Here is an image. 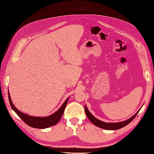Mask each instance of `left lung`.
<instances>
[{"instance_id":"left-lung-1","label":"left lung","mask_w":154,"mask_h":154,"mask_svg":"<svg viewBox=\"0 0 154 154\" xmlns=\"http://www.w3.org/2000/svg\"><path fill=\"white\" fill-rule=\"evenodd\" d=\"M85 113L86 115L88 117V118L89 119V120L91 122L94 124V125L97 126V127H99L101 128H103L105 130H118L119 128H122L124 127H125L126 125H127L128 124H129L135 118V117L137 116V114H138L139 111L137 112L135 114L134 116H133L132 118H130V119L125 121V122H119V123H105L101 122V121H100L99 119H96V118H94L93 116L88 110L87 109V108L86 106H85Z\"/></svg>"}]
</instances>
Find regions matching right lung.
Instances as JSON below:
<instances>
[{
  "label": "right lung",
  "instance_id": "1",
  "mask_svg": "<svg viewBox=\"0 0 154 154\" xmlns=\"http://www.w3.org/2000/svg\"><path fill=\"white\" fill-rule=\"evenodd\" d=\"M8 98H9V101H10V103L12 109L15 112L16 114L19 116L23 122L26 123L27 125L30 126L31 127L36 128H48L51 127V126H53L57 124L59 122L60 119H61L62 116L63 114L64 110L66 109V106L68 102V99H67L66 101L64 102V103L62 105V106L53 114L48 116V117L40 118V117H33V116H28L26 114L22 113V112L18 110L13 104L9 93H8Z\"/></svg>",
  "mask_w": 154,
  "mask_h": 154
}]
</instances>
